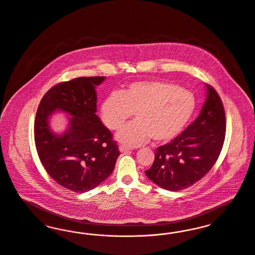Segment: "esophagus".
<instances>
[{
  "label": "esophagus",
  "instance_id": "esophagus-1",
  "mask_svg": "<svg viewBox=\"0 0 255 255\" xmlns=\"http://www.w3.org/2000/svg\"><path fill=\"white\" fill-rule=\"evenodd\" d=\"M119 149H120V151H121V152H128V151H130V150H131V147H128V146H125V145H121L120 147H119Z\"/></svg>",
  "mask_w": 255,
  "mask_h": 255
}]
</instances>
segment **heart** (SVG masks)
Segmentation results:
<instances>
[{"mask_svg":"<svg viewBox=\"0 0 255 255\" xmlns=\"http://www.w3.org/2000/svg\"><path fill=\"white\" fill-rule=\"evenodd\" d=\"M196 107L189 90L166 81H139L123 92L115 91L102 102L100 117L110 129H118L135 112L137 120L124 126L116 139L139 146L150 138L169 142L187 125Z\"/></svg>","mask_w":255,"mask_h":255,"instance_id":"1","label":"heart"}]
</instances>
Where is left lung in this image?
<instances>
[{
	"instance_id": "8db88e82",
	"label": "left lung",
	"mask_w": 255,
	"mask_h": 255,
	"mask_svg": "<svg viewBox=\"0 0 255 255\" xmlns=\"http://www.w3.org/2000/svg\"><path fill=\"white\" fill-rule=\"evenodd\" d=\"M206 100L198 118L170 143L155 149L145 173L163 189L180 191L207 174L218 159L226 136V114L220 96L206 84Z\"/></svg>"
}]
</instances>
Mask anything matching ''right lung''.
I'll list each match as a JSON object with an SVG mask.
<instances>
[{"mask_svg": "<svg viewBox=\"0 0 255 255\" xmlns=\"http://www.w3.org/2000/svg\"><path fill=\"white\" fill-rule=\"evenodd\" d=\"M105 77H81L52 87L41 100L34 121V141L46 172L62 187L88 192L111 174L120 155L112 133L97 116L96 86ZM66 112L69 127L52 132L48 119Z\"/></svg>", "mask_w": 255, "mask_h": 255, "instance_id": "add662e5", "label": "right lung"}]
</instances>
